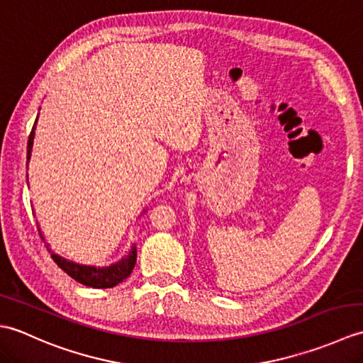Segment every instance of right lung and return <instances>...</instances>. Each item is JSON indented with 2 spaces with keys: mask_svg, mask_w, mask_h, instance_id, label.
<instances>
[{
  "mask_svg": "<svg viewBox=\"0 0 363 363\" xmlns=\"http://www.w3.org/2000/svg\"><path fill=\"white\" fill-rule=\"evenodd\" d=\"M37 118H35V123H37ZM35 123L33 126V130H30L29 140H28V162L30 159V150H33ZM38 234H40V238H43L40 229H38ZM46 248H48V246H46ZM48 251L51 252L50 248ZM51 257L62 272H65L68 276L73 277V279L78 281L79 284L87 285V287H94V289H112L115 285H118L120 282L125 281L126 277L133 273L137 262V248L133 246V250L129 251L128 256L125 259H121L120 262H117V264H113L111 267H99V268L74 264V262L65 260L62 257H59L57 254H52V252H51Z\"/></svg>",
  "mask_w": 363,
  "mask_h": 363,
  "instance_id": "obj_1",
  "label": "right lung"
}]
</instances>
